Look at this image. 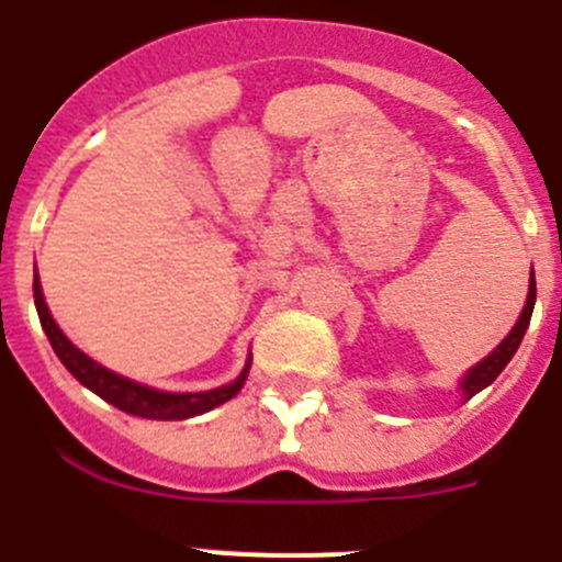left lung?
Masks as SVG:
<instances>
[{"instance_id":"1","label":"left lung","mask_w":562,"mask_h":562,"mask_svg":"<svg viewBox=\"0 0 562 562\" xmlns=\"http://www.w3.org/2000/svg\"><path fill=\"white\" fill-rule=\"evenodd\" d=\"M532 308H535V272H532V278H529L527 306H524L521 317H518V323H516V326H513V331H509L507 337H504V342L498 345V348L491 353V357L482 359V362L476 364V368H471V373H468L465 379H462L460 387H462V395H465V401L473 398V395L480 393V390H485L487 384L496 382V375L502 373L504 368H507V362H509V359H513V353L518 351V345H521L524 334H527L529 317H532Z\"/></svg>"}]
</instances>
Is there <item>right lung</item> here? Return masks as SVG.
Instances as JSON below:
<instances>
[{
    "mask_svg": "<svg viewBox=\"0 0 562 562\" xmlns=\"http://www.w3.org/2000/svg\"><path fill=\"white\" fill-rule=\"evenodd\" d=\"M33 297H35V308H38L41 326H44L46 337H49V345H53V351L58 353L60 362L66 364V370L75 375L82 387H89L91 393H97L102 401L113 404L116 409L127 412V415H138V418H147V420L194 418V415H203V412L214 409V406L234 398V395L241 390V384H245L247 370H250V362H247L245 370H241L239 379H236L234 384L209 390V393H161V390L144 387V384L131 382V379H125V375H116L113 370L97 364L94 359H89L82 351H77L75 345L64 337V331H60L58 323L53 321V315H49V308H46L44 303L38 272L33 276Z\"/></svg>",
    "mask_w": 562,
    "mask_h": 562,
    "instance_id": "add662e5",
    "label": "right lung"
}]
</instances>
